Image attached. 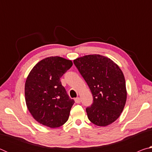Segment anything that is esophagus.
I'll use <instances>...</instances> for the list:
<instances>
[{"mask_svg": "<svg viewBox=\"0 0 152 152\" xmlns=\"http://www.w3.org/2000/svg\"><path fill=\"white\" fill-rule=\"evenodd\" d=\"M74 101H75L76 103H80V99L79 97H77L75 99H74Z\"/></svg>", "mask_w": 152, "mask_h": 152, "instance_id": "1", "label": "esophagus"}]
</instances>
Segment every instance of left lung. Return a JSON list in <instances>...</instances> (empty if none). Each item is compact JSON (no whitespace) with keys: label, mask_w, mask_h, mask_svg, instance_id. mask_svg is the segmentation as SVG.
Wrapping results in <instances>:
<instances>
[{"label":"left lung","mask_w":152,"mask_h":152,"mask_svg":"<svg viewBox=\"0 0 152 152\" xmlns=\"http://www.w3.org/2000/svg\"><path fill=\"white\" fill-rule=\"evenodd\" d=\"M74 64L93 96L91 106L86 109L88 119L98 126L111 124L119 117L127 99L121 70L110 59L97 54L78 58Z\"/></svg>","instance_id":"obj_1"}]
</instances>
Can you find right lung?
Returning <instances> with one entry per match:
<instances>
[{
    "label": "right lung",
    "instance_id": "add662e5",
    "mask_svg": "<svg viewBox=\"0 0 152 152\" xmlns=\"http://www.w3.org/2000/svg\"><path fill=\"white\" fill-rule=\"evenodd\" d=\"M72 66L71 60L49 57L36 64L28 75L25 101L33 117L41 124L55 128L68 121L74 101L61 85L60 78Z\"/></svg>",
    "mask_w": 152,
    "mask_h": 152
}]
</instances>
